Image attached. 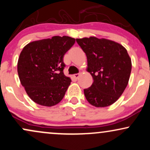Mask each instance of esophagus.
Returning a JSON list of instances; mask_svg holds the SVG:
<instances>
[{"instance_id": "obj_1", "label": "esophagus", "mask_w": 150, "mask_h": 150, "mask_svg": "<svg viewBox=\"0 0 150 150\" xmlns=\"http://www.w3.org/2000/svg\"><path fill=\"white\" fill-rule=\"evenodd\" d=\"M74 76V77H75V78H76V79H77L79 77V76H80V73H76V74H75V75H73Z\"/></svg>"}]
</instances>
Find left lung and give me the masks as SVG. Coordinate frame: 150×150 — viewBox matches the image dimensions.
<instances>
[{"instance_id":"obj_1","label":"left lung","mask_w":150,"mask_h":150,"mask_svg":"<svg viewBox=\"0 0 150 150\" xmlns=\"http://www.w3.org/2000/svg\"><path fill=\"white\" fill-rule=\"evenodd\" d=\"M76 42L87 56V70L94 80L84 89L87 101L96 107L113 104L124 92L131 73L127 50L118 43L94 37L76 39Z\"/></svg>"}]
</instances>
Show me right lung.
<instances>
[{"label":"right lung","instance_id":"right-lung-1","mask_svg":"<svg viewBox=\"0 0 150 150\" xmlns=\"http://www.w3.org/2000/svg\"><path fill=\"white\" fill-rule=\"evenodd\" d=\"M75 42L74 38L55 36L23 48L18 63L19 78L35 103L52 106L63 99L71 82L63 73V58Z\"/></svg>","mask_w":150,"mask_h":150}]
</instances>
